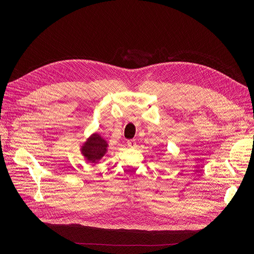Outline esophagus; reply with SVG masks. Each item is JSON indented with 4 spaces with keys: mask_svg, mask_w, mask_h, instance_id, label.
I'll return each mask as SVG.
<instances>
[{
    "mask_svg": "<svg viewBox=\"0 0 254 254\" xmlns=\"http://www.w3.org/2000/svg\"><path fill=\"white\" fill-rule=\"evenodd\" d=\"M127 146L128 148H131V149H134L137 147V144L135 142L134 139H130V140H127Z\"/></svg>",
    "mask_w": 254,
    "mask_h": 254,
    "instance_id": "34e87169",
    "label": "esophagus"
}]
</instances>
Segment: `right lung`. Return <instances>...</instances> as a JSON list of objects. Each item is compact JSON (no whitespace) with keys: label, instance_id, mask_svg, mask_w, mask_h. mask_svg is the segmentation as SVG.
I'll return each mask as SVG.
<instances>
[{"label":"right lung","instance_id":"obj_1","mask_svg":"<svg viewBox=\"0 0 254 254\" xmlns=\"http://www.w3.org/2000/svg\"><path fill=\"white\" fill-rule=\"evenodd\" d=\"M108 142L97 132L92 133L80 148L84 159L89 163H97L106 153Z\"/></svg>","mask_w":254,"mask_h":254}]
</instances>
